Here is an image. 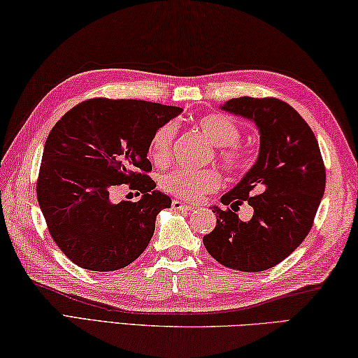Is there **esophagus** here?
Masks as SVG:
<instances>
[{"label": "esophagus", "instance_id": "1", "mask_svg": "<svg viewBox=\"0 0 358 358\" xmlns=\"http://www.w3.org/2000/svg\"><path fill=\"white\" fill-rule=\"evenodd\" d=\"M172 208H173V210H177V211H191V210H194L192 205L183 203V201H180V200H173Z\"/></svg>", "mask_w": 358, "mask_h": 358}]
</instances>
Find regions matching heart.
<instances>
[{"mask_svg":"<svg viewBox=\"0 0 358 358\" xmlns=\"http://www.w3.org/2000/svg\"><path fill=\"white\" fill-rule=\"evenodd\" d=\"M196 125L199 131L210 141V144L216 147V161L225 171H243L250 159V152L239 142L241 128L230 115L210 113L199 117ZM175 136H177V127L172 122L164 123L153 133L148 155L155 164L164 166L171 161ZM219 186L220 175L214 169H203V171L175 169L161 175L159 178L162 191L187 201H200L206 194L216 191Z\"/></svg>","mask_w":358,"mask_h":358,"instance_id":"b5f03b06","label":"heart"}]
</instances>
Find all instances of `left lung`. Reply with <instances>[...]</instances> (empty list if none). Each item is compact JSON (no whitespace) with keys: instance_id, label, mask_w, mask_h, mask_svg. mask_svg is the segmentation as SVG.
I'll use <instances>...</instances> for the list:
<instances>
[{"instance_id":"1","label":"left lung","mask_w":358,"mask_h":358,"mask_svg":"<svg viewBox=\"0 0 358 358\" xmlns=\"http://www.w3.org/2000/svg\"><path fill=\"white\" fill-rule=\"evenodd\" d=\"M224 111L255 122L259 155L255 164L213 206L217 225L203 236L210 255L227 268L258 272L291 255L313 227L326 189V167L313 131L301 114L278 99H231ZM254 208L249 223L237 217L238 205Z\"/></svg>"}]
</instances>
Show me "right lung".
Returning a JSON list of instances; mask_svg holds the SVG:
<instances>
[{"label":"right lung","mask_w":358,"mask_h":358,"mask_svg":"<svg viewBox=\"0 0 358 358\" xmlns=\"http://www.w3.org/2000/svg\"><path fill=\"white\" fill-rule=\"evenodd\" d=\"M181 111L142 100L90 99L50 131L37 200L51 238L80 268L117 271L147 249L158 213L172 203L148 177V145ZM122 184L138 190L141 200L111 202L108 194Z\"/></svg>","instance_id":"add662e5"}]
</instances>
